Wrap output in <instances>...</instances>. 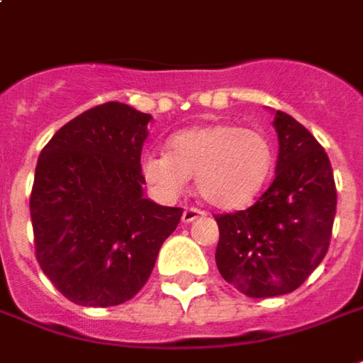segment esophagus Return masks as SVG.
Here are the masks:
<instances>
[{
  "label": "esophagus",
  "mask_w": 363,
  "mask_h": 363,
  "mask_svg": "<svg viewBox=\"0 0 363 363\" xmlns=\"http://www.w3.org/2000/svg\"><path fill=\"white\" fill-rule=\"evenodd\" d=\"M204 216V212L199 210V208H186L184 212H182V222L184 224H189V222H194L196 218H202Z\"/></svg>",
  "instance_id": "34e87169"
}]
</instances>
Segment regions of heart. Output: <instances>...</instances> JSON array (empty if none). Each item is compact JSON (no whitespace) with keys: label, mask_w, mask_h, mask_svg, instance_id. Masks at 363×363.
Returning <instances> with one entry per match:
<instances>
[{"label":"heart","mask_w":363,"mask_h":363,"mask_svg":"<svg viewBox=\"0 0 363 363\" xmlns=\"http://www.w3.org/2000/svg\"><path fill=\"white\" fill-rule=\"evenodd\" d=\"M275 151L259 129L210 123L184 129L169 141V153H151L143 177L167 199L179 196L196 177L202 199L222 210H240L257 199L271 177Z\"/></svg>","instance_id":"heart-1"}]
</instances>
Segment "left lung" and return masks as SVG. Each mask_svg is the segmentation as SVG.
<instances>
[{
  "label": "left lung",
  "mask_w": 363,
  "mask_h": 363,
  "mask_svg": "<svg viewBox=\"0 0 363 363\" xmlns=\"http://www.w3.org/2000/svg\"><path fill=\"white\" fill-rule=\"evenodd\" d=\"M275 179L247 210L216 216L220 275L252 298L293 293L328 252L336 214L330 161L313 133L275 113Z\"/></svg>",
  "instance_id": "obj_1"
}]
</instances>
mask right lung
Listing matches in <instances>:
<instances>
[{"label": "right lung", "instance_id": "add662e5", "mask_svg": "<svg viewBox=\"0 0 363 363\" xmlns=\"http://www.w3.org/2000/svg\"><path fill=\"white\" fill-rule=\"evenodd\" d=\"M149 113L108 102L58 129L31 190L35 253L52 285L82 306H116L141 291L181 208L143 196Z\"/></svg>", "mask_w": 363, "mask_h": 363}]
</instances>
